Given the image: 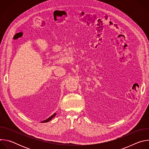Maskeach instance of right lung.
Here are the masks:
<instances>
[{"label": "right lung", "mask_w": 149, "mask_h": 149, "mask_svg": "<svg viewBox=\"0 0 149 149\" xmlns=\"http://www.w3.org/2000/svg\"><path fill=\"white\" fill-rule=\"evenodd\" d=\"M55 115H56V113L54 114L52 116H51L50 117H49L48 119H47V120H44V121H42V123H46V122H48V121H50V120H51L53 117H54L55 116Z\"/></svg>", "instance_id": "obj_1"}]
</instances>
